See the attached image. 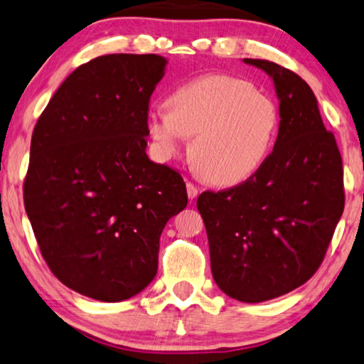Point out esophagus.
Instances as JSON below:
<instances>
[{
	"label": "esophagus",
	"instance_id": "1",
	"mask_svg": "<svg viewBox=\"0 0 364 364\" xmlns=\"http://www.w3.org/2000/svg\"><path fill=\"white\" fill-rule=\"evenodd\" d=\"M186 189H188V198H189V199L198 198V194H199V188L196 186V184L191 183V181H188V183H186Z\"/></svg>",
	"mask_w": 364,
	"mask_h": 364
}]
</instances>
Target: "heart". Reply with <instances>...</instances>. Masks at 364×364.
Wrapping results in <instances>:
<instances>
[{
    "instance_id": "heart-1",
    "label": "heart",
    "mask_w": 364,
    "mask_h": 364,
    "mask_svg": "<svg viewBox=\"0 0 364 364\" xmlns=\"http://www.w3.org/2000/svg\"><path fill=\"white\" fill-rule=\"evenodd\" d=\"M147 114L150 137L165 159L193 137L189 155L205 180L234 186L250 180L273 150L279 109L247 80L208 75L173 91Z\"/></svg>"
}]
</instances>
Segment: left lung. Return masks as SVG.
Here are the masks:
<instances>
[{
  "mask_svg": "<svg viewBox=\"0 0 364 364\" xmlns=\"http://www.w3.org/2000/svg\"><path fill=\"white\" fill-rule=\"evenodd\" d=\"M267 72L279 97V132L250 180L198 198L217 286L242 302H263L316 274L345 208L343 164L311 86L281 65Z\"/></svg>",
  "mask_w": 364,
  "mask_h": 364,
  "instance_id": "1",
  "label": "left lung"
}]
</instances>
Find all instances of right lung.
<instances>
[{"label": "right lung", "mask_w": 364, "mask_h": 364, "mask_svg": "<svg viewBox=\"0 0 364 364\" xmlns=\"http://www.w3.org/2000/svg\"><path fill=\"white\" fill-rule=\"evenodd\" d=\"M165 65L155 53L80 65L32 132L24 208L37 245L58 281L97 301L129 299L150 284L161 230L188 204L180 171L145 151Z\"/></svg>", "instance_id": "add662e5"}]
</instances>
